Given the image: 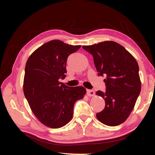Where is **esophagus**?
<instances>
[{
    "instance_id": "obj_1",
    "label": "esophagus",
    "mask_w": 155,
    "mask_h": 155,
    "mask_svg": "<svg viewBox=\"0 0 155 155\" xmlns=\"http://www.w3.org/2000/svg\"><path fill=\"white\" fill-rule=\"evenodd\" d=\"M87 93L88 97H94V94H95L94 92L93 91H91V90H87Z\"/></svg>"
}]
</instances>
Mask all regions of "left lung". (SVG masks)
Instances as JSON below:
<instances>
[{
	"mask_svg": "<svg viewBox=\"0 0 155 155\" xmlns=\"http://www.w3.org/2000/svg\"><path fill=\"white\" fill-rule=\"evenodd\" d=\"M93 55L99 76L107 91L96 94L104 98L105 107L96 116L107 126L119 125L127 119L135 105L141 89L139 65L136 59L123 46L114 41H103L83 46Z\"/></svg>",
	"mask_w": 155,
	"mask_h": 155,
	"instance_id": "1",
	"label": "left lung"
}]
</instances>
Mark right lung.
<instances>
[{
  "mask_svg": "<svg viewBox=\"0 0 155 155\" xmlns=\"http://www.w3.org/2000/svg\"><path fill=\"white\" fill-rule=\"evenodd\" d=\"M81 45L52 40L38 47L25 66L23 91L32 113L45 126L58 128L72 119L74 104L87 93L83 87H69L59 81L66 77V64Z\"/></svg>",
  "mask_w": 155,
  "mask_h": 155,
  "instance_id": "add662e5",
  "label": "right lung"
}]
</instances>
